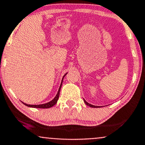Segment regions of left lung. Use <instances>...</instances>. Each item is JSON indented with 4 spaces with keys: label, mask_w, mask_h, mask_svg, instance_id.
<instances>
[{
    "label": "left lung",
    "mask_w": 145,
    "mask_h": 145,
    "mask_svg": "<svg viewBox=\"0 0 145 145\" xmlns=\"http://www.w3.org/2000/svg\"><path fill=\"white\" fill-rule=\"evenodd\" d=\"M84 102H85V103H86V105H88V106L91 107V108H98V107H99V106H95V105H91V104H90V103H89L88 102H87V101H85V99H84Z\"/></svg>",
    "instance_id": "8db88e82"
}]
</instances>
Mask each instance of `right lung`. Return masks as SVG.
<instances>
[{
  "mask_svg": "<svg viewBox=\"0 0 145 145\" xmlns=\"http://www.w3.org/2000/svg\"><path fill=\"white\" fill-rule=\"evenodd\" d=\"M67 73H66L65 74H64L63 78L64 76H66V74H67ZM63 78H62V82H61V84H60V86L59 87V89H58V91L56 95L55 96V97L54 98V99L52 100V101H50V102H48L46 103H44V104H40V105H29V104H27V103H25L22 102L23 104L25 105L26 106H28V107H30V108H52V107L54 106L56 103H57V101H58V99L59 98V95H60V89H61V87H62V81H63Z\"/></svg>",
  "mask_w": 145,
  "mask_h": 145,
  "instance_id": "1",
  "label": "right lung"
}]
</instances>
